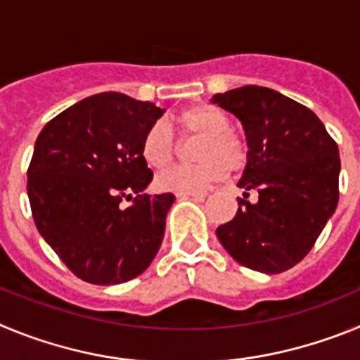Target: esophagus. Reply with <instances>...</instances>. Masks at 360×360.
I'll list each match as a JSON object with an SVG mask.
<instances>
[{
    "instance_id": "esophagus-1",
    "label": "esophagus",
    "mask_w": 360,
    "mask_h": 360,
    "mask_svg": "<svg viewBox=\"0 0 360 360\" xmlns=\"http://www.w3.org/2000/svg\"><path fill=\"white\" fill-rule=\"evenodd\" d=\"M178 198H205L207 196V193H178Z\"/></svg>"
}]
</instances>
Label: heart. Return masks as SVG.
<instances>
[{
    "instance_id": "obj_1",
    "label": "heart",
    "mask_w": 360,
    "mask_h": 360,
    "mask_svg": "<svg viewBox=\"0 0 360 360\" xmlns=\"http://www.w3.org/2000/svg\"><path fill=\"white\" fill-rule=\"evenodd\" d=\"M178 128L184 133L203 136L198 149V165L171 167L157 176L162 191L202 193L225 174V169H240L247 160V146L236 133L229 131L231 120L218 108L200 104L180 113ZM142 157L153 169H164L173 162L174 139L165 124H153L142 141Z\"/></svg>"
}]
</instances>
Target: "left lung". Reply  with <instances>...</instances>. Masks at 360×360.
<instances>
[{
	"instance_id": "8db88e82",
	"label": "left lung",
	"mask_w": 360,
	"mask_h": 360,
	"mask_svg": "<svg viewBox=\"0 0 360 360\" xmlns=\"http://www.w3.org/2000/svg\"><path fill=\"white\" fill-rule=\"evenodd\" d=\"M240 120L247 165L238 212L216 229L224 249L247 269L279 274L314 247L339 202V148L311 110L263 86L211 98ZM258 200L250 204L248 191Z\"/></svg>"
}]
</instances>
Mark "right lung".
Here are the masks:
<instances>
[{"instance_id":"1","label":"right lung","mask_w":360,"mask_h":360,"mask_svg":"<svg viewBox=\"0 0 360 360\" xmlns=\"http://www.w3.org/2000/svg\"><path fill=\"white\" fill-rule=\"evenodd\" d=\"M164 111L106 91L70 106L37 136L27 174L32 216L82 281H129L160 249L174 195H144L153 171L142 141ZM124 199L132 203L124 206Z\"/></svg>"}]
</instances>
